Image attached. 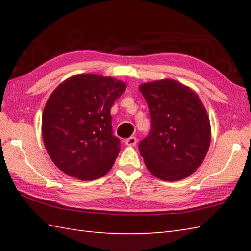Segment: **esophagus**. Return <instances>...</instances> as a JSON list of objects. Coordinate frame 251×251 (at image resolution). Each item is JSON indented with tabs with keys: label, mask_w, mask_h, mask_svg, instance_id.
I'll return each instance as SVG.
<instances>
[{
	"label": "esophagus",
	"mask_w": 251,
	"mask_h": 251,
	"mask_svg": "<svg viewBox=\"0 0 251 251\" xmlns=\"http://www.w3.org/2000/svg\"><path fill=\"white\" fill-rule=\"evenodd\" d=\"M125 145L128 147H135L137 145V138L136 137H129L128 139L125 140Z\"/></svg>",
	"instance_id": "34e87169"
}]
</instances>
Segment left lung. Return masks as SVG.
Returning <instances> with one entry per match:
<instances>
[{
	"instance_id": "left-lung-1",
	"label": "left lung",
	"mask_w": 251,
	"mask_h": 251,
	"mask_svg": "<svg viewBox=\"0 0 251 251\" xmlns=\"http://www.w3.org/2000/svg\"><path fill=\"white\" fill-rule=\"evenodd\" d=\"M151 116V131L139 143L146 166L164 181L193 174L210 146V121L199 96L175 79L141 84Z\"/></svg>"
}]
</instances>
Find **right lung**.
Here are the masks:
<instances>
[{
  "label": "right lung",
  "mask_w": 251,
  "mask_h": 251,
  "mask_svg": "<svg viewBox=\"0 0 251 251\" xmlns=\"http://www.w3.org/2000/svg\"><path fill=\"white\" fill-rule=\"evenodd\" d=\"M126 86L114 77L83 73L51 93L42 116V136L61 172L84 181L109 173L121 150L112 131L111 108Z\"/></svg>",
  "instance_id": "1"
}]
</instances>
